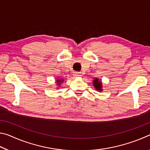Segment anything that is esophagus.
I'll use <instances>...</instances> for the list:
<instances>
[{
    "label": "esophagus",
    "mask_w": 150,
    "mask_h": 150,
    "mask_svg": "<svg viewBox=\"0 0 150 150\" xmlns=\"http://www.w3.org/2000/svg\"><path fill=\"white\" fill-rule=\"evenodd\" d=\"M73 75H74V77H80V76H81V73H79V72H75L74 73H73Z\"/></svg>",
    "instance_id": "esophagus-1"
}]
</instances>
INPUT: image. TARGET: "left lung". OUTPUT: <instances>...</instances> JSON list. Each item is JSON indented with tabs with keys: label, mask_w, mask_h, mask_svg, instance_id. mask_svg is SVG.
Instances as JSON below:
<instances>
[{
	"label": "left lung",
	"mask_w": 150,
	"mask_h": 150,
	"mask_svg": "<svg viewBox=\"0 0 150 150\" xmlns=\"http://www.w3.org/2000/svg\"><path fill=\"white\" fill-rule=\"evenodd\" d=\"M94 83V86L96 88V89L97 91H102V85H101V82L98 81V79H95V80L93 81Z\"/></svg>",
	"instance_id": "obj_1"
}]
</instances>
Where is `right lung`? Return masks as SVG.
Here are the masks:
<instances>
[{"label":"right lung","mask_w":150,"mask_h":150,"mask_svg":"<svg viewBox=\"0 0 150 150\" xmlns=\"http://www.w3.org/2000/svg\"><path fill=\"white\" fill-rule=\"evenodd\" d=\"M63 82V79H58L57 80V83H58V84H59L60 83Z\"/></svg>","instance_id":"right-lung-1"}]
</instances>
